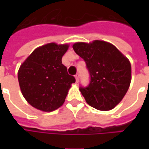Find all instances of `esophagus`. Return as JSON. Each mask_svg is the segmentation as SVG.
Instances as JSON below:
<instances>
[{
	"instance_id": "1",
	"label": "esophagus",
	"mask_w": 149,
	"mask_h": 149,
	"mask_svg": "<svg viewBox=\"0 0 149 149\" xmlns=\"http://www.w3.org/2000/svg\"><path fill=\"white\" fill-rule=\"evenodd\" d=\"M75 78H76V81H77V83H78V82H79V80H80V76H79V74L75 75Z\"/></svg>"
}]
</instances>
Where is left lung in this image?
Wrapping results in <instances>:
<instances>
[{"mask_svg": "<svg viewBox=\"0 0 149 149\" xmlns=\"http://www.w3.org/2000/svg\"><path fill=\"white\" fill-rule=\"evenodd\" d=\"M84 60L90 82L80 91L90 106L108 111L118 104L131 83V64L115 46L103 40L77 42L72 45Z\"/></svg>", "mask_w": 149, "mask_h": 149, "instance_id": "8db88e82", "label": "left lung"}]
</instances>
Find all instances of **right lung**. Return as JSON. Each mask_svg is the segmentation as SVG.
Segmentation results:
<instances>
[{
  "instance_id": "right-lung-1",
  "label": "right lung",
  "mask_w": 149,
  "mask_h": 149,
  "mask_svg": "<svg viewBox=\"0 0 149 149\" xmlns=\"http://www.w3.org/2000/svg\"><path fill=\"white\" fill-rule=\"evenodd\" d=\"M68 45L49 43L32 52L18 71L21 93L29 104L44 112H52L64 104L74 77L61 59Z\"/></svg>"
}]
</instances>
